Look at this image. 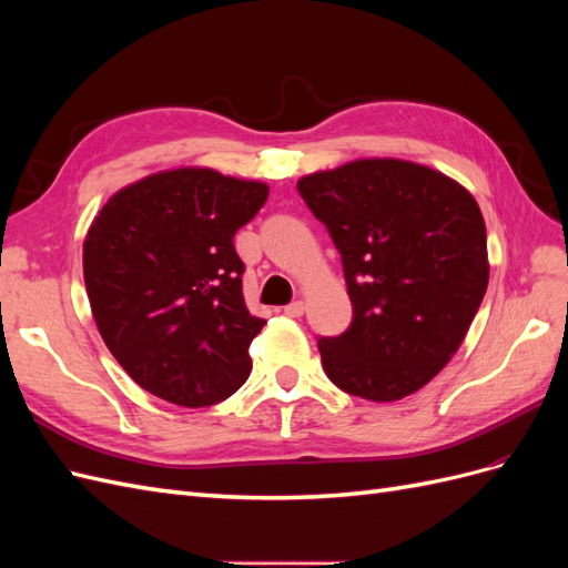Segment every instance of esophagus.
Listing matches in <instances>:
<instances>
[{
    "label": "esophagus",
    "mask_w": 568,
    "mask_h": 568,
    "mask_svg": "<svg viewBox=\"0 0 568 568\" xmlns=\"http://www.w3.org/2000/svg\"><path fill=\"white\" fill-rule=\"evenodd\" d=\"M284 313H286L288 317H301V315L305 313V303H303V301H294V303H288V305L284 307Z\"/></svg>",
    "instance_id": "obj_1"
}]
</instances>
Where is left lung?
Returning a JSON list of instances; mask_svg holds the SVG:
<instances>
[{
	"label": "left lung",
	"mask_w": 568,
	"mask_h": 568,
	"mask_svg": "<svg viewBox=\"0 0 568 568\" xmlns=\"http://www.w3.org/2000/svg\"><path fill=\"white\" fill-rule=\"evenodd\" d=\"M341 253L351 326L317 341L326 376L374 403L400 400L450 363L488 288L486 222L438 170L363 159L298 180Z\"/></svg>",
	"instance_id": "obj_1"
}]
</instances>
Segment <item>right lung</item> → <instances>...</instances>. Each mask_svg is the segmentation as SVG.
Listing matches in <instances>:
<instances>
[{
	"label": "right lung",
	"mask_w": 568,
	"mask_h": 568,
	"mask_svg": "<svg viewBox=\"0 0 568 568\" xmlns=\"http://www.w3.org/2000/svg\"><path fill=\"white\" fill-rule=\"evenodd\" d=\"M267 184L211 168L149 175L109 199L82 246L97 329L144 390L209 407L242 388L265 320L244 303L234 234Z\"/></svg>",
	"instance_id": "1"
}]
</instances>
